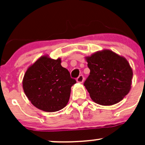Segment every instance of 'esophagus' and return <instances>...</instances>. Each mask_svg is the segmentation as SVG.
Here are the masks:
<instances>
[{"label":"esophagus","instance_id":"esophagus-1","mask_svg":"<svg viewBox=\"0 0 145 145\" xmlns=\"http://www.w3.org/2000/svg\"><path fill=\"white\" fill-rule=\"evenodd\" d=\"M76 81L79 83H82L83 82H84V76H83L82 75L79 76L77 79H76Z\"/></svg>","mask_w":145,"mask_h":145}]
</instances>
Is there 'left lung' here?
<instances>
[{
    "label": "left lung",
    "mask_w": 145,
    "mask_h": 145,
    "mask_svg": "<svg viewBox=\"0 0 145 145\" xmlns=\"http://www.w3.org/2000/svg\"><path fill=\"white\" fill-rule=\"evenodd\" d=\"M85 60L90 75L84 84L94 102L111 106L129 93L133 71L125 58L104 49L86 56Z\"/></svg>",
    "instance_id": "obj_1"
}]
</instances>
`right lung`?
I'll list each match as a JSON object with an SVG mask.
<instances>
[{
	"label": "right lung",
	"instance_id": "right-lung-1",
	"mask_svg": "<svg viewBox=\"0 0 145 145\" xmlns=\"http://www.w3.org/2000/svg\"><path fill=\"white\" fill-rule=\"evenodd\" d=\"M61 59L45 54L30 65L22 80L25 95L33 106L45 112L59 111L67 106L76 80L61 65Z\"/></svg>",
	"mask_w": 145,
	"mask_h": 145
}]
</instances>
